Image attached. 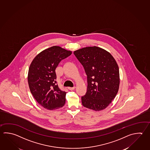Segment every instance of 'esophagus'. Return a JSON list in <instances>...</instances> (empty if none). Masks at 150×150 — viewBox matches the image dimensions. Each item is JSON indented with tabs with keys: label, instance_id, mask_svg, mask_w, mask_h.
Instances as JSON below:
<instances>
[{
	"label": "esophagus",
	"instance_id": "34e87169",
	"mask_svg": "<svg viewBox=\"0 0 150 150\" xmlns=\"http://www.w3.org/2000/svg\"><path fill=\"white\" fill-rule=\"evenodd\" d=\"M75 86H74V87H68V88L69 90H73L74 89H75Z\"/></svg>",
	"mask_w": 150,
	"mask_h": 150
}]
</instances>
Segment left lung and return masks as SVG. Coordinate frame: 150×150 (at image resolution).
Masks as SVG:
<instances>
[{
	"instance_id": "8db88e82",
	"label": "left lung",
	"mask_w": 150,
	"mask_h": 150,
	"mask_svg": "<svg viewBox=\"0 0 150 150\" xmlns=\"http://www.w3.org/2000/svg\"><path fill=\"white\" fill-rule=\"evenodd\" d=\"M74 54L87 75V92L82 96V105L93 110L105 109L118 91L119 71L116 60L110 53L96 46L80 49Z\"/></svg>"
}]
</instances>
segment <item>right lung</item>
Returning <instances> with one entry per match:
<instances>
[{
	"instance_id": "right-lung-1",
	"label": "right lung",
	"mask_w": 150,
	"mask_h": 150,
	"mask_svg": "<svg viewBox=\"0 0 150 150\" xmlns=\"http://www.w3.org/2000/svg\"><path fill=\"white\" fill-rule=\"evenodd\" d=\"M72 52L59 46L45 49L37 55L28 69V86L38 103L50 110L62 108L66 102V92L57 84L56 68L62 60Z\"/></svg>"
}]
</instances>
